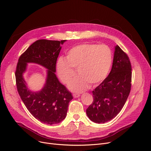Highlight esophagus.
<instances>
[{"instance_id":"1","label":"esophagus","mask_w":151,"mask_h":151,"mask_svg":"<svg viewBox=\"0 0 151 151\" xmlns=\"http://www.w3.org/2000/svg\"><path fill=\"white\" fill-rule=\"evenodd\" d=\"M73 96L74 98H78L79 97H80V94H76V93H73Z\"/></svg>"}]
</instances>
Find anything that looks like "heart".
<instances>
[{
	"label": "heart",
	"instance_id": "1",
	"mask_svg": "<svg viewBox=\"0 0 151 151\" xmlns=\"http://www.w3.org/2000/svg\"><path fill=\"white\" fill-rule=\"evenodd\" d=\"M112 63V53L105 45L84 43L73 47L67 59L60 57L56 63L59 77L64 84H68L78 69V76L68 84L71 91L80 93L88 89L90 84L96 86L108 75Z\"/></svg>",
	"mask_w": 151,
	"mask_h": 151
}]
</instances>
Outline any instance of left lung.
I'll use <instances>...</instances> for the list:
<instances>
[{"label":"left lung","mask_w":151,"mask_h":151,"mask_svg":"<svg viewBox=\"0 0 151 151\" xmlns=\"http://www.w3.org/2000/svg\"><path fill=\"white\" fill-rule=\"evenodd\" d=\"M132 67L128 55L115 46L112 68L108 76L92 91L93 101L86 109L89 119L105 123L119 113L131 89Z\"/></svg>","instance_id":"1"}]
</instances>
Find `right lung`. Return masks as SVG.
Wrapping results in <instances>:
<instances>
[{
    "label": "right lung",
    "instance_id": "obj_1",
    "mask_svg": "<svg viewBox=\"0 0 151 151\" xmlns=\"http://www.w3.org/2000/svg\"><path fill=\"white\" fill-rule=\"evenodd\" d=\"M67 40H38L32 44L19 58L15 71L16 83L19 96L25 106L37 120L46 124H58L67 116L69 102L73 96L62 84L55 74V65ZM29 63H37L47 70L46 82L39 91H32L23 79Z\"/></svg>",
    "mask_w": 151,
    "mask_h": 151
}]
</instances>
